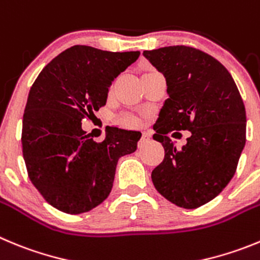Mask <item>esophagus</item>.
I'll return each mask as SVG.
<instances>
[{
  "mask_svg": "<svg viewBox=\"0 0 260 260\" xmlns=\"http://www.w3.org/2000/svg\"><path fill=\"white\" fill-rule=\"evenodd\" d=\"M149 138H151L149 137V134H147V133H143L142 138H140V140H139V147L144 146V144H146V143L149 140Z\"/></svg>",
  "mask_w": 260,
  "mask_h": 260,
  "instance_id": "esophagus-1",
  "label": "esophagus"
}]
</instances>
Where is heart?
Returning <instances> with one entry per match:
<instances>
[{"label":"heart","mask_w":260,"mask_h":260,"mask_svg":"<svg viewBox=\"0 0 260 260\" xmlns=\"http://www.w3.org/2000/svg\"><path fill=\"white\" fill-rule=\"evenodd\" d=\"M117 123H120L121 126L127 128H134L139 127L142 121L139 117L134 116V114H121L117 117Z\"/></svg>","instance_id":"1"}]
</instances>
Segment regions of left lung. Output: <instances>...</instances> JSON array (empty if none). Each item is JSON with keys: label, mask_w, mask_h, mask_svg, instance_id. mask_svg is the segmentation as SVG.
I'll list each match as a JSON object with an SVG mask.
<instances>
[{"label": "left lung", "mask_w": 260, "mask_h": 260, "mask_svg": "<svg viewBox=\"0 0 260 260\" xmlns=\"http://www.w3.org/2000/svg\"><path fill=\"white\" fill-rule=\"evenodd\" d=\"M143 55L165 76L169 94L153 134L165 157L152 171V182L177 206L200 208L235 175L246 143L244 102L227 68L196 47L177 45ZM174 129L192 134L182 149L168 137Z\"/></svg>", "instance_id": "obj_1"}]
</instances>
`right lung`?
I'll return each mask as SVG.
<instances>
[{
	"mask_svg": "<svg viewBox=\"0 0 260 260\" xmlns=\"http://www.w3.org/2000/svg\"><path fill=\"white\" fill-rule=\"evenodd\" d=\"M139 55L76 45L33 82L23 116V157L32 184L58 210L96 208L111 193L118 158L137 151L142 134L111 127L103 142H94L82 121L106 106L108 87Z\"/></svg>",
	"mask_w": 260,
	"mask_h": 260,
	"instance_id": "add662e5",
	"label": "right lung"
}]
</instances>
